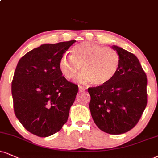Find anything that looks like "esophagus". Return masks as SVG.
<instances>
[{
  "mask_svg": "<svg viewBox=\"0 0 158 158\" xmlns=\"http://www.w3.org/2000/svg\"><path fill=\"white\" fill-rule=\"evenodd\" d=\"M85 87H83V86H82V85H79V91H85Z\"/></svg>",
  "mask_w": 158,
  "mask_h": 158,
  "instance_id": "34e87169",
  "label": "esophagus"
}]
</instances>
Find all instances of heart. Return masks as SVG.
Masks as SVG:
<instances>
[{"label": "heart", "instance_id": "obj_1", "mask_svg": "<svg viewBox=\"0 0 158 158\" xmlns=\"http://www.w3.org/2000/svg\"><path fill=\"white\" fill-rule=\"evenodd\" d=\"M121 65V56L117 50L109 47L82 42L71 50L70 58H62L59 69L65 78L72 80L79 73L80 80L91 82L97 86L108 83L114 78Z\"/></svg>", "mask_w": 158, "mask_h": 158}]
</instances>
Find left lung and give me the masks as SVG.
Wrapping results in <instances>:
<instances>
[{
  "label": "left lung",
  "mask_w": 158,
  "mask_h": 158,
  "mask_svg": "<svg viewBox=\"0 0 158 158\" xmlns=\"http://www.w3.org/2000/svg\"><path fill=\"white\" fill-rule=\"evenodd\" d=\"M121 56L117 74L110 82L91 87L89 108L94 123L105 133L118 135L137 124L147 104V78L138 58L114 45Z\"/></svg>",
  "instance_id": "left-lung-1"
}]
</instances>
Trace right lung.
<instances>
[{"instance_id": "1", "label": "right lung", "mask_w": 158, "mask_h": 158, "mask_svg": "<svg viewBox=\"0 0 158 158\" xmlns=\"http://www.w3.org/2000/svg\"><path fill=\"white\" fill-rule=\"evenodd\" d=\"M75 40L44 44L19 59L11 82L14 111L34 135L48 137L67 122L78 86L59 69L63 55Z\"/></svg>"}]
</instances>
